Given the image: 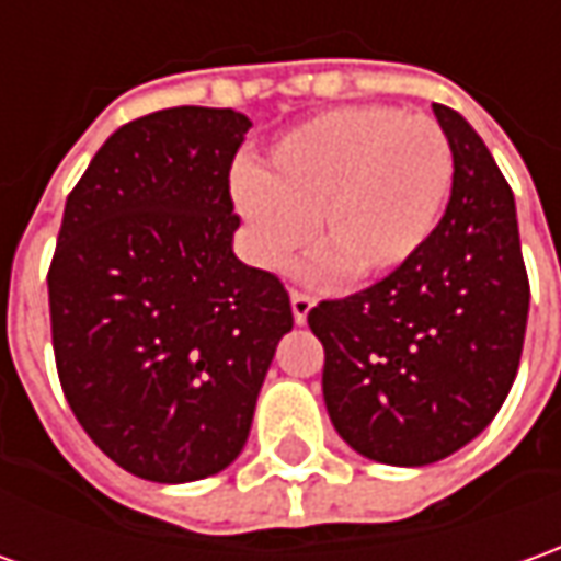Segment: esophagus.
<instances>
[{
    "label": "esophagus",
    "mask_w": 561,
    "mask_h": 561,
    "mask_svg": "<svg viewBox=\"0 0 561 561\" xmlns=\"http://www.w3.org/2000/svg\"><path fill=\"white\" fill-rule=\"evenodd\" d=\"M310 310H312V297L300 295V291H291V312H295L297 325H304V322H307Z\"/></svg>",
    "instance_id": "obj_1"
}]
</instances>
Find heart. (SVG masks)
I'll return each mask as SVG.
<instances>
[{"label":"heart","instance_id":"obj_1","mask_svg":"<svg viewBox=\"0 0 561 561\" xmlns=\"http://www.w3.org/2000/svg\"><path fill=\"white\" fill-rule=\"evenodd\" d=\"M451 184L455 152L439 122L392 106H337L276 137L261 169L239 165L230 193L257 264L276 270L312 236L319 245L300 273L334 282L346 270L377 279L414 261Z\"/></svg>","mask_w":561,"mask_h":561}]
</instances>
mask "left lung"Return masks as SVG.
I'll list each match as a JSON object with an SVG mask.
<instances>
[{
    "instance_id": "1",
    "label": "left lung",
    "mask_w": 561,
    "mask_h": 561,
    "mask_svg": "<svg viewBox=\"0 0 561 561\" xmlns=\"http://www.w3.org/2000/svg\"><path fill=\"white\" fill-rule=\"evenodd\" d=\"M455 184L424 251L307 322L325 346L322 396L341 439L368 460L426 467L460 451L504 405L528 322L513 190L451 106L433 104Z\"/></svg>"
}]
</instances>
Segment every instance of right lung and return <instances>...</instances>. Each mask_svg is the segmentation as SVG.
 <instances>
[{"label":"right lung","instance_id":"right-lung-1","mask_svg":"<svg viewBox=\"0 0 561 561\" xmlns=\"http://www.w3.org/2000/svg\"><path fill=\"white\" fill-rule=\"evenodd\" d=\"M249 116L171 106L122 125L67 199L48 270L60 387L131 476L181 485L227 470L291 304L232 251L230 165Z\"/></svg>","mask_w":561,"mask_h":561}]
</instances>
